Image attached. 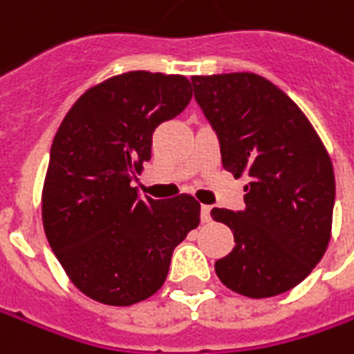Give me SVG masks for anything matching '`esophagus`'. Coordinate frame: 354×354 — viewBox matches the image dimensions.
Listing matches in <instances>:
<instances>
[{
  "instance_id": "esophagus-1",
  "label": "esophagus",
  "mask_w": 354,
  "mask_h": 354,
  "mask_svg": "<svg viewBox=\"0 0 354 354\" xmlns=\"http://www.w3.org/2000/svg\"><path fill=\"white\" fill-rule=\"evenodd\" d=\"M201 218H203V223L211 221V207L209 205H201Z\"/></svg>"
}]
</instances>
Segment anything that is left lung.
Masks as SVG:
<instances>
[{
    "label": "left lung",
    "mask_w": 354,
    "mask_h": 354,
    "mask_svg": "<svg viewBox=\"0 0 354 354\" xmlns=\"http://www.w3.org/2000/svg\"><path fill=\"white\" fill-rule=\"evenodd\" d=\"M191 82L225 169L248 177L244 211H211L236 242L214 272L246 297L288 292L311 274L331 238V157L297 104L264 76L230 73Z\"/></svg>",
    "instance_id": "8db88e82"
}]
</instances>
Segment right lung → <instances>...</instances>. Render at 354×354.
<instances>
[{"instance_id":"add662e5","label":"right lung","mask_w":354,"mask_h":354,"mask_svg":"<svg viewBox=\"0 0 354 354\" xmlns=\"http://www.w3.org/2000/svg\"><path fill=\"white\" fill-rule=\"evenodd\" d=\"M181 75L131 71L88 88L57 131L43 185V226L66 276L106 306H133L163 286L171 256L197 228L191 195L153 201L131 187L156 128L191 102Z\"/></svg>"}]
</instances>
